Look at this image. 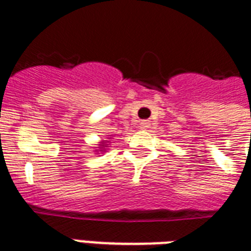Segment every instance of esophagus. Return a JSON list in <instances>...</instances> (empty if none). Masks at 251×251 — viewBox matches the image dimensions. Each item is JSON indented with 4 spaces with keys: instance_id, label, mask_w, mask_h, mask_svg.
Segmentation results:
<instances>
[{
    "instance_id": "34e87169",
    "label": "esophagus",
    "mask_w": 251,
    "mask_h": 251,
    "mask_svg": "<svg viewBox=\"0 0 251 251\" xmlns=\"http://www.w3.org/2000/svg\"><path fill=\"white\" fill-rule=\"evenodd\" d=\"M139 127H141V129L142 130H146V129H149V127H150V121H141L139 122Z\"/></svg>"
}]
</instances>
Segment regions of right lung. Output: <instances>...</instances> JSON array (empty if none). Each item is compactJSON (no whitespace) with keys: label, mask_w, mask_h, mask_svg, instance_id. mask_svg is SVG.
<instances>
[{"label":"right lung","mask_w":251,"mask_h":251,"mask_svg":"<svg viewBox=\"0 0 251 251\" xmlns=\"http://www.w3.org/2000/svg\"><path fill=\"white\" fill-rule=\"evenodd\" d=\"M105 147H106V146H105L104 143H102V147H101V149H105ZM101 151H105V150H101Z\"/></svg>","instance_id":"1"}]
</instances>
